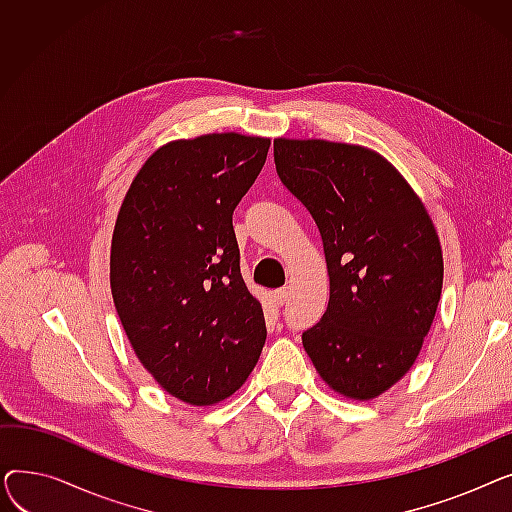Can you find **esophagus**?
I'll use <instances>...</instances> for the list:
<instances>
[{
	"instance_id": "34e87169",
	"label": "esophagus",
	"mask_w": 512,
	"mask_h": 512,
	"mask_svg": "<svg viewBox=\"0 0 512 512\" xmlns=\"http://www.w3.org/2000/svg\"><path fill=\"white\" fill-rule=\"evenodd\" d=\"M288 288H278L276 292H274V301L278 303V305H284L286 301H288Z\"/></svg>"
}]
</instances>
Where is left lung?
Listing matches in <instances>:
<instances>
[{
	"mask_svg": "<svg viewBox=\"0 0 512 512\" xmlns=\"http://www.w3.org/2000/svg\"><path fill=\"white\" fill-rule=\"evenodd\" d=\"M282 184L317 224L330 303L303 346L319 378L351 400L402 380L434 324L444 259L432 218L378 151L324 139H274Z\"/></svg>",
	"mask_w": 512,
	"mask_h": 512,
	"instance_id": "left-lung-1",
	"label": "left lung"
}]
</instances>
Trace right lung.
<instances>
[{
  "instance_id": "add662e5",
  "label": "right lung",
  "mask_w": 512,
  "mask_h": 512,
  "mask_svg": "<svg viewBox=\"0 0 512 512\" xmlns=\"http://www.w3.org/2000/svg\"><path fill=\"white\" fill-rule=\"evenodd\" d=\"M270 139L211 132L153 151L118 211L110 286L134 355L193 407L247 382L265 344L261 303L240 276L232 228Z\"/></svg>"
}]
</instances>
